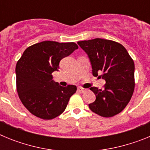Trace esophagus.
Returning <instances> with one entry per match:
<instances>
[{
  "label": "esophagus",
  "instance_id": "1",
  "mask_svg": "<svg viewBox=\"0 0 150 150\" xmlns=\"http://www.w3.org/2000/svg\"><path fill=\"white\" fill-rule=\"evenodd\" d=\"M77 91H78V92H79V93H83V92H84V91H85V89H84V88H81V87H78Z\"/></svg>",
  "mask_w": 150,
  "mask_h": 150
}]
</instances>
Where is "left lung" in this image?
I'll return each mask as SVG.
<instances>
[{
	"label": "left lung",
	"instance_id": "obj_1",
	"mask_svg": "<svg viewBox=\"0 0 150 150\" xmlns=\"http://www.w3.org/2000/svg\"><path fill=\"white\" fill-rule=\"evenodd\" d=\"M88 55L93 76L106 81L103 89L91 87L96 99L90 110L103 117L120 113L130 101L134 89V63L120 43L101 38L77 42Z\"/></svg>",
	"mask_w": 150,
	"mask_h": 150
}]
</instances>
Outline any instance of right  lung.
<instances>
[{
    "label": "right lung",
    "mask_w": 150,
    "mask_h": 150,
    "mask_svg": "<svg viewBox=\"0 0 150 150\" xmlns=\"http://www.w3.org/2000/svg\"><path fill=\"white\" fill-rule=\"evenodd\" d=\"M77 49L73 42L45 40L25 50L16 67V89L23 105L33 115L52 120L66 109L76 86H61L52 79V73L59 71L62 59Z\"/></svg>",
    "instance_id": "right-lung-1"
}]
</instances>
